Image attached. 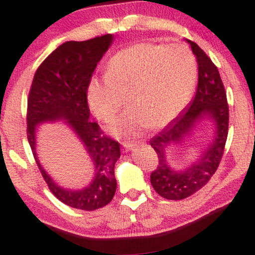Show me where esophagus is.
I'll use <instances>...</instances> for the list:
<instances>
[{"mask_svg": "<svg viewBox=\"0 0 255 255\" xmlns=\"http://www.w3.org/2000/svg\"><path fill=\"white\" fill-rule=\"evenodd\" d=\"M124 147L126 148V151H130L135 147V144L133 141H125L124 142Z\"/></svg>", "mask_w": 255, "mask_h": 255, "instance_id": "1", "label": "esophagus"}]
</instances>
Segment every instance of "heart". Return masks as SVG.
<instances>
[{
  "label": "heart",
  "mask_w": 255,
  "mask_h": 255,
  "mask_svg": "<svg viewBox=\"0 0 255 255\" xmlns=\"http://www.w3.org/2000/svg\"><path fill=\"white\" fill-rule=\"evenodd\" d=\"M198 66L188 45L136 43L116 52L108 62L107 75L93 78L87 103L96 118L108 121L124 107L108 130L119 137L136 136L150 127L172 121L191 99Z\"/></svg>",
  "instance_id": "obj_1"
}]
</instances>
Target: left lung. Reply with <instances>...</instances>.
I'll use <instances>...</instances> for the list:
<instances>
[{
    "label": "left lung",
    "instance_id": "obj_1",
    "mask_svg": "<svg viewBox=\"0 0 255 255\" xmlns=\"http://www.w3.org/2000/svg\"><path fill=\"white\" fill-rule=\"evenodd\" d=\"M186 42L197 57V92L182 113L150 141L158 156V166L151 174V184L160 197L169 200L188 198L209 182L223 156L229 126V107L217 67L198 44L188 39ZM204 123L213 125L208 144L201 148L194 161L183 168H175L167 151L191 141L198 126Z\"/></svg>",
    "mask_w": 255,
    "mask_h": 255
}]
</instances>
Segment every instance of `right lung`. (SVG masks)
Wrapping results in <instances>:
<instances>
[{
    "instance_id": "add662e5",
    "label": "right lung",
    "mask_w": 255,
    "mask_h": 255,
    "mask_svg": "<svg viewBox=\"0 0 255 255\" xmlns=\"http://www.w3.org/2000/svg\"><path fill=\"white\" fill-rule=\"evenodd\" d=\"M113 42V34H105L85 42L61 44L38 67L28 95L27 139L40 174L58 200L84 211L105 206L116 192L114 168L121 156L120 145L103 135L96 122L90 121L86 97L93 71ZM60 121L78 137L93 163L94 176L81 189L60 186L37 157V128Z\"/></svg>"
}]
</instances>
